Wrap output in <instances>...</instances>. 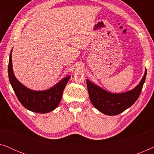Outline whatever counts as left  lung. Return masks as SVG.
Masks as SVG:
<instances>
[{
    "instance_id": "8db88e82",
    "label": "left lung",
    "mask_w": 154,
    "mask_h": 154,
    "mask_svg": "<svg viewBox=\"0 0 154 154\" xmlns=\"http://www.w3.org/2000/svg\"><path fill=\"white\" fill-rule=\"evenodd\" d=\"M146 76V69L140 83L134 89L123 93H111L87 79L90 100L95 108L109 116L119 114L129 108L137 100Z\"/></svg>"
}]
</instances>
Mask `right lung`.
Masks as SVG:
<instances>
[{"label":"right lung","mask_w":154,"mask_h":154,"mask_svg":"<svg viewBox=\"0 0 154 154\" xmlns=\"http://www.w3.org/2000/svg\"><path fill=\"white\" fill-rule=\"evenodd\" d=\"M12 51L10 52L8 76L12 89L21 104L28 110L39 113H46L55 109L61 102L63 91L70 79L69 75L50 89L36 91L29 89L20 83L14 76L12 62Z\"/></svg>","instance_id":"add662e5"}]
</instances>
